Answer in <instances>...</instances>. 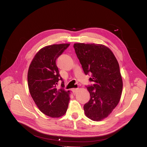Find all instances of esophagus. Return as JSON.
Here are the masks:
<instances>
[{"mask_svg": "<svg viewBox=\"0 0 147 147\" xmlns=\"http://www.w3.org/2000/svg\"><path fill=\"white\" fill-rule=\"evenodd\" d=\"M72 91L74 94H76V92H77V91H78V88H73L72 90Z\"/></svg>", "mask_w": 147, "mask_h": 147, "instance_id": "1", "label": "esophagus"}]
</instances>
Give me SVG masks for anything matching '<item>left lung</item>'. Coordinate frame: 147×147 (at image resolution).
Listing matches in <instances>:
<instances>
[{"label":"left lung","mask_w":147,"mask_h":147,"mask_svg":"<svg viewBox=\"0 0 147 147\" xmlns=\"http://www.w3.org/2000/svg\"><path fill=\"white\" fill-rule=\"evenodd\" d=\"M74 47L85 75L93 84L86 87L90 99L84 105L86 116L99 121L107 117L121 98L123 80L119 66L110 49L101 44L75 43Z\"/></svg>","instance_id":"1"}]
</instances>
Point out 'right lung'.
Listing matches in <instances>:
<instances>
[{
  "label": "right lung",
  "mask_w": 147,
  "mask_h": 147,
  "mask_svg": "<svg viewBox=\"0 0 147 147\" xmlns=\"http://www.w3.org/2000/svg\"><path fill=\"white\" fill-rule=\"evenodd\" d=\"M70 45L55 44L40 49L29 65L28 83L31 97L39 110L52 118L61 117L66 113L70 100V91H65L57 83L63 81L56 65V59Z\"/></svg>",
  "instance_id": "add662e5"
}]
</instances>
